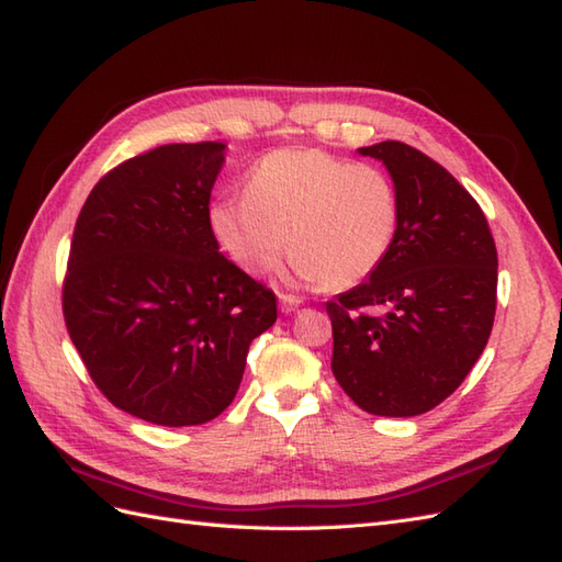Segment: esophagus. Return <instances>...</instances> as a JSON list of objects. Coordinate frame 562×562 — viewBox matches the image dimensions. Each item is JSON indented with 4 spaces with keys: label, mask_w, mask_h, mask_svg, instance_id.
<instances>
[{
    "label": "esophagus",
    "mask_w": 562,
    "mask_h": 562,
    "mask_svg": "<svg viewBox=\"0 0 562 562\" xmlns=\"http://www.w3.org/2000/svg\"><path fill=\"white\" fill-rule=\"evenodd\" d=\"M297 305H300V297L297 295H291V293H281L279 295V307H281V312H293V310H297Z\"/></svg>",
    "instance_id": "34e87169"
}]
</instances>
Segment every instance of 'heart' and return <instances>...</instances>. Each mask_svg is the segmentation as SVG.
Masks as SVG:
<instances>
[{"label":"heart","mask_w":562,"mask_h":562,"mask_svg":"<svg viewBox=\"0 0 562 562\" xmlns=\"http://www.w3.org/2000/svg\"><path fill=\"white\" fill-rule=\"evenodd\" d=\"M210 226L243 271H271L289 236L295 277L344 291L386 262L401 228V195L374 164L285 147L255 164L243 198L212 204Z\"/></svg>","instance_id":"heart-1"}]
</instances>
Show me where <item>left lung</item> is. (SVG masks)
<instances>
[{"label":"left lung","instance_id":"obj_1","mask_svg":"<svg viewBox=\"0 0 562 562\" xmlns=\"http://www.w3.org/2000/svg\"><path fill=\"white\" fill-rule=\"evenodd\" d=\"M360 153L386 164L401 228L369 281L326 303L331 372L364 413L415 417L443 403L486 348L496 243L479 202L439 161L398 140Z\"/></svg>","mask_w":562,"mask_h":562}]
</instances>
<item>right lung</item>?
I'll use <instances>...</instances> for the list:
<instances>
[{
	"mask_svg": "<svg viewBox=\"0 0 562 562\" xmlns=\"http://www.w3.org/2000/svg\"><path fill=\"white\" fill-rule=\"evenodd\" d=\"M222 143L161 145L92 188L61 307L94 386L123 413L195 427L234 403L277 295L218 252L210 198Z\"/></svg>",
	"mask_w": 562,
	"mask_h": 562,
	"instance_id": "add662e5",
	"label": "right lung"
}]
</instances>
